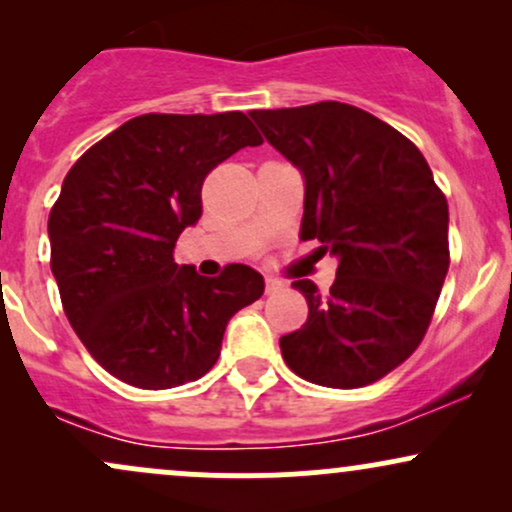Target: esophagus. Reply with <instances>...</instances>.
<instances>
[{"label": "esophagus", "instance_id": "34e87169", "mask_svg": "<svg viewBox=\"0 0 512 512\" xmlns=\"http://www.w3.org/2000/svg\"><path fill=\"white\" fill-rule=\"evenodd\" d=\"M281 281H276V279H267L264 281V293H267V296H272V293H279L281 291Z\"/></svg>", "mask_w": 512, "mask_h": 512}]
</instances>
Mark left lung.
I'll return each mask as SVG.
<instances>
[{
	"instance_id": "obj_1",
	"label": "left lung",
	"mask_w": 512,
	"mask_h": 512,
	"mask_svg": "<svg viewBox=\"0 0 512 512\" xmlns=\"http://www.w3.org/2000/svg\"><path fill=\"white\" fill-rule=\"evenodd\" d=\"M264 139L303 173L301 238L339 257L330 293L308 301L301 330L279 339L293 373L354 390L385 378L421 344L450 267L448 199L424 154L349 103L252 110Z\"/></svg>"
}]
</instances>
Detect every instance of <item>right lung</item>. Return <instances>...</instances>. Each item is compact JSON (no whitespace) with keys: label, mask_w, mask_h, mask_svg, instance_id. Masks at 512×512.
I'll use <instances>...</instances> for the list:
<instances>
[{"label":"right lung","mask_w":512,"mask_h":512,"mask_svg":"<svg viewBox=\"0 0 512 512\" xmlns=\"http://www.w3.org/2000/svg\"><path fill=\"white\" fill-rule=\"evenodd\" d=\"M262 134L248 115L132 117L74 163L50 211V267L69 325L122 383L168 390L209 373L228 320L264 293L245 264L199 276L173 260L204 178Z\"/></svg>","instance_id":"add662e5"}]
</instances>
